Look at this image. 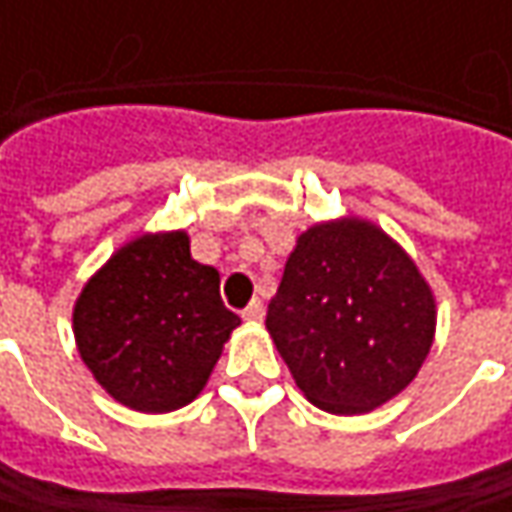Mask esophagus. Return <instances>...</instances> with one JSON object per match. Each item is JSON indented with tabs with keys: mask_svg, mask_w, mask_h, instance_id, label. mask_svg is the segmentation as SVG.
Instances as JSON below:
<instances>
[{
	"mask_svg": "<svg viewBox=\"0 0 512 512\" xmlns=\"http://www.w3.org/2000/svg\"><path fill=\"white\" fill-rule=\"evenodd\" d=\"M243 320H249V323H260V320H263V303H260V300H252V303L243 309Z\"/></svg>",
	"mask_w": 512,
	"mask_h": 512,
	"instance_id": "esophagus-1",
	"label": "esophagus"
}]
</instances>
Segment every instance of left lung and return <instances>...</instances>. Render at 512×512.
<instances>
[{
	"label": "left lung",
	"mask_w": 512,
	"mask_h": 512,
	"mask_svg": "<svg viewBox=\"0 0 512 512\" xmlns=\"http://www.w3.org/2000/svg\"><path fill=\"white\" fill-rule=\"evenodd\" d=\"M436 306L414 260L377 226H311L291 252L266 328L297 388L328 414L397 397L428 357Z\"/></svg>",
	"instance_id": "8db88e82"
}]
</instances>
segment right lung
<instances>
[{"instance_id": "add662e5", "label": "right lung", "mask_w": 512, "mask_h": 512, "mask_svg": "<svg viewBox=\"0 0 512 512\" xmlns=\"http://www.w3.org/2000/svg\"><path fill=\"white\" fill-rule=\"evenodd\" d=\"M240 317L221 300V274L189 255L184 232L144 235L84 286L73 331L101 388L144 414L201 394Z\"/></svg>"}]
</instances>
